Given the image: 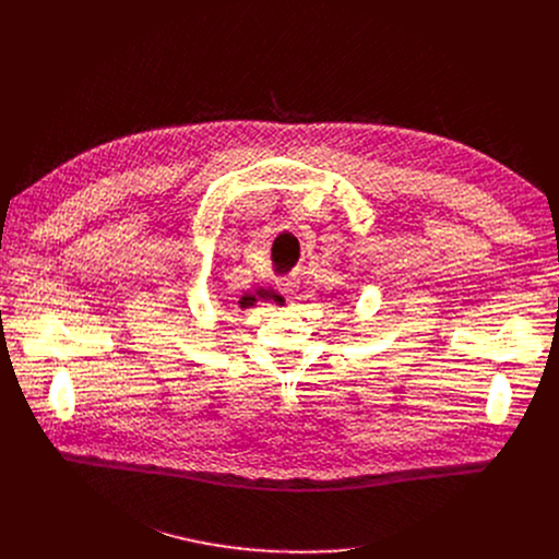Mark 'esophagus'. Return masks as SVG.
<instances>
[{"label": "esophagus", "instance_id": "1", "mask_svg": "<svg viewBox=\"0 0 559 559\" xmlns=\"http://www.w3.org/2000/svg\"><path fill=\"white\" fill-rule=\"evenodd\" d=\"M276 287L281 289V294H285L287 298H292V296H296V292L300 289V281H298L296 276H281V278L276 281Z\"/></svg>", "mask_w": 559, "mask_h": 559}]
</instances>
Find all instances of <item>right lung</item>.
Masks as SVG:
<instances>
[{
    "instance_id": "add662e5",
    "label": "right lung",
    "mask_w": 559,
    "mask_h": 559,
    "mask_svg": "<svg viewBox=\"0 0 559 559\" xmlns=\"http://www.w3.org/2000/svg\"><path fill=\"white\" fill-rule=\"evenodd\" d=\"M254 302V298H248V296H243V300H241V307H246V305H252Z\"/></svg>"
}]
</instances>
